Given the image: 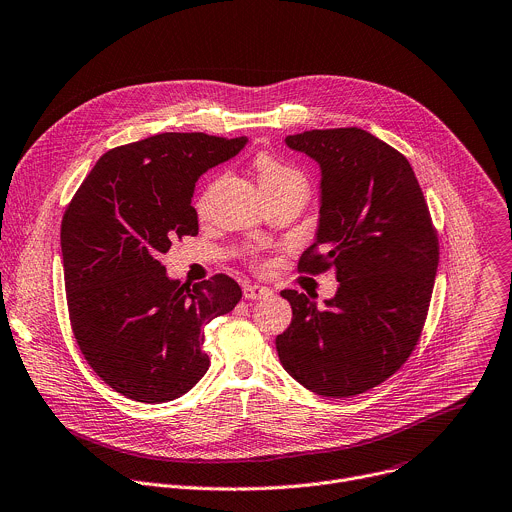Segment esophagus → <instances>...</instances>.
<instances>
[{"label":"esophagus","mask_w":512,"mask_h":512,"mask_svg":"<svg viewBox=\"0 0 512 512\" xmlns=\"http://www.w3.org/2000/svg\"><path fill=\"white\" fill-rule=\"evenodd\" d=\"M272 291L268 287H260V285H246L244 287V297L250 301H258V299H266L270 297Z\"/></svg>","instance_id":"obj_1"}]
</instances>
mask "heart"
Here are the masks:
<instances>
[{
  "label": "heart",
  "mask_w": 512,
  "mask_h": 512,
  "mask_svg": "<svg viewBox=\"0 0 512 512\" xmlns=\"http://www.w3.org/2000/svg\"><path fill=\"white\" fill-rule=\"evenodd\" d=\"M254 168L258 173V183L260 189H274L280 185H289V183H303L305 185V177L299 173L297 168H293L291 164H287L285 160H280L278 156L270 154V152H260L254 158ZM209 201V191H205L199 201H197V209L203 211L207 207ZM260 266H266V262H260Z\"/></svg>",
  "instance_id": "obj_1"
}]
</instances>
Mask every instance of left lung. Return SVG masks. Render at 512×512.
I'll return each mask as SVG.
<instances>
[{"instance_id":"1","label":"left lung","mask_w":512,"mask_h":512,"mask_svg":"<svg viewBox=\"0 0 512 512\" xmlns=\"http://www.w3.org/2000/svg\"><path fill=\"white\" fill-rule=\"evenodd\" d=\"M287 144L321 166L317 240L299 272L335 268L339 289L321 309L305 293L282 291L293 321L276 350L307 390L348 399L413 354L437 274V230L409 160L366 130H309Z\"/></svg>"}]
</instances>
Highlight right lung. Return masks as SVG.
<instances>
[{
  "mask_svg": "<svg viewBox=\"0 0 512 512\" xmlns=\"http://www.w3.org/2000/svg\"><path fill=\"white\" fill-rule=\"evenodd\" d=\"M248 138L164 132L105 152L61 223L73 335L93 372L126 399H179L209 368L203 327L242 299L227 274L187 287L160 256L199 234L195 181Z\"/></svg>",
  "mask_w": 512,
  "mask_h": 512,
  "instance_id": "1",
  "label": "right lung"
}]
</instances>
